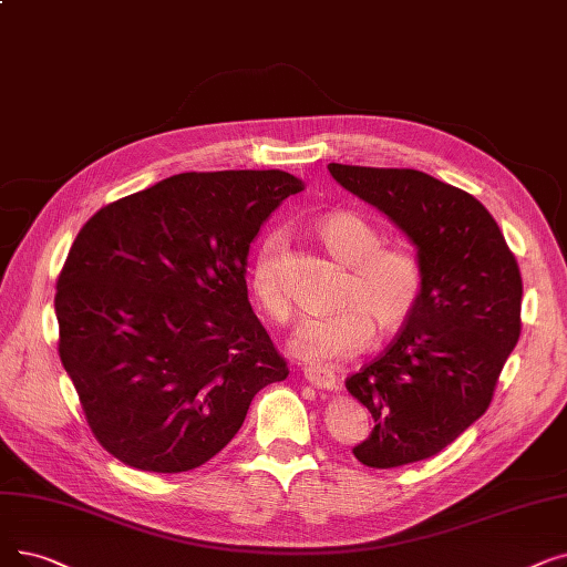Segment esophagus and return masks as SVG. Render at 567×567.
<instances>
[{
  "label": "esophagus",
  "mask_w": 567,
  "mask_h": 567,
  "mask_svg": "<svg viewBox=\"0 0 567 567\" xmlns=\"http://www.w3.org/2000/svg\"><path fill=\"white\" fill-rule=\"evenodd\" d=\"M303 378L315 384L317 389H336L338 384V375L333 371H329V368H312V365H306L303 368Z\"/></svg>",
  "instance_id": "esophagus-1"
}]
</instances>
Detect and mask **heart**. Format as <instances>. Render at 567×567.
Listing matches in <instances>:
<instances>
[{"instance_id":"1","label":"heart","mask_w":567,"mask_h":567,"mask_svg":"<svg viewBox=\"0 0 567 567\" xmlns=\"http://www.w3.org/2000/svg\"><path fill=\"white\" fill-rule=\"evenodd\" d=\"M317 236L338 261L348 264L338 297L342 308L303 319L289 350L306 363L333 365L371 348L375 319L382 331H396L410 322L424 297L426 268L410 243H382V229L359 213L324 215L317 223ZM282 250V234H268L252 266L255 299L276 322L291 317V301L280 274Z\"/></svg>"}]
</instances>
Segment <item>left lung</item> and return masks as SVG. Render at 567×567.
<instances>
[{
	"mask_svg": "<svg viewBox=\"0 0 567 567\" xmlns=\"http://www.w3.org/2000/svg\"><path fill=\"white\" fill-rule=\"evenodd\" d=\"M416 245L426 289L389 348L344 380L375 429L352 450L368 467L424 461L486 412L522 333V274L496 219L454 185L414 168L329 164Z\"/></svg>",
	"mask_w": 567,
	"mask_h": 567,
	"instance_id": "1",
	"label": "left lung"
}]
</instances>
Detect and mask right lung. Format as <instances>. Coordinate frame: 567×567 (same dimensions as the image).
Listing matches in <instances>:
<instances>
[{"mask_svg": "<svg viewBox=\"0 0 567 567\" xmlns=\"http://www.w3.org/2000/svg\"><path fill=\"white\" fill-rule=\"evenodd\" d=\"M303 183L178 174L96 210L58 278V352L90 431L125 465L185 473L227 447L289 375L252 312L250 243Z\"/></svg>", "mask_w": 567, "mask_h": 567, "instance_id": "1", "label": "right lung"}]
</instances>
